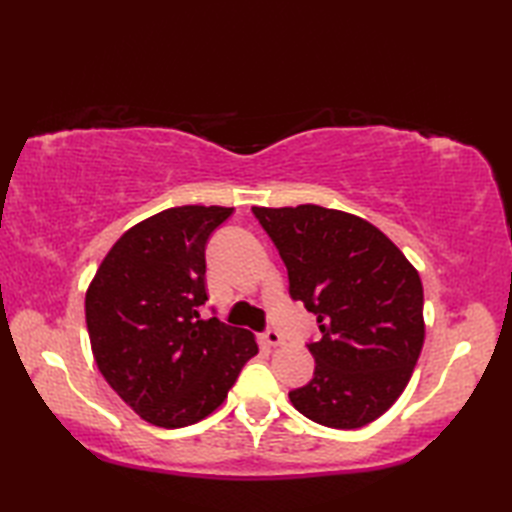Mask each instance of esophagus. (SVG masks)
I'll return each instance as SVG.
<instances>
[{
    "instance_id": "1",
    "label": "esophagus",
    "mask_w": 512,
    "mask_h": 512,
    "mask_svg": "<svg viewBox=\"0 0 512 512\" xmlns=\"http://www.w3.org/2000/svg\"><path fill=\"white\" fill-rule=\"evenodd\" d=\"M264 341L270 345V347H279V345H284V336H281V332H277V330H266V334H264Z\"/></svg>"
}]
</instances>
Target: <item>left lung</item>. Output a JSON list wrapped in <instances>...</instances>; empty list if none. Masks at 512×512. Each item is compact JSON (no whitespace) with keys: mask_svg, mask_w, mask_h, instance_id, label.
<instances>
[{"mask_svg":"<svg viewBox=\"0 0 512 512\" xmlns=\"http://www.w3.org/2000/svg\"><path fill=\"white\" fill-rule=\"evenodd\" d=\"M253 213L288 268L290 297L317 314L321 339L306 387L290 391L303 416L332 429L374 422L405 391L424 343L418 270L374 224L319 204Z\"/></svg>","mask_w":512,"mask_h":512,"instance_id":"1","label":"left lung"}]
</instances>
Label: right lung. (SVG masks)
Listing matches in <instances>:
<instances>
[{"label":"right lung","instance_id":"add662e5","mask_svg":"<svg viewBox=\"0 0 512 512\" xmlns=\"http://www.w3.org/2000/svg\"><path fill=\"white\" fill-rule=\"evenodd\" d=\"M231 206H176L134 224L85 292L99 372L145 422L180 429L222 405L259 347L255 334L200 319L206 239Z\"/></svg>","mask_w":512,"mask_h":512}]
</instances>
